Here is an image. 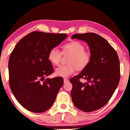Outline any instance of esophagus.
<instances>
[{"mask_svg": "<svg viewBox=\"0 0 130 130\" xmlns=\"http://www.w3.org/2000/svg\"><path fill=\"white\" fill-rule=\"evenodd\" d=\"M69 82V80L67 78H64L63 79V82L64 83H68Z\"/></svg>", "mask_w": 130, "mask_h": 130, "instance_id": "1", "label": "esophagus"}]
</instances>
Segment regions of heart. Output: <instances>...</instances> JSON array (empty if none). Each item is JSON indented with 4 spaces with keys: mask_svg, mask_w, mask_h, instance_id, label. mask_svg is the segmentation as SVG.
Instances as JSON below:
<instances>
[{
    "mask_svg": "<svg viewBox=\"0 0 130 130\" xmlns=\"http://www.w3.org/2000/svg\"><path fill=\"white\" fill-rule=\"evenodd\" d=\"M62 54H69L67 65H61L56 69L55 74L57 76L68 77L72 75L77 70H82L86 68L91 61L90 52L85 50L83 43L78 41H72L65 43L62 47ZM49 61L55 65H59L61 52L56 47L50 50L47 55Z\"/></svg>",
    "mask_w": 130,
    "mask_h": 130,
    "instance_id": "obj_1",
    "label": "heart"
}]
</instances>
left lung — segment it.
Segmentation results:
<instances>
[{
	"label": "left lung",
	"instance_id": "obj_1",
	"mask_svg": "<svg viewBox=\"0 0 130 130\" xmlns=\"http://www.w3.org/2000/svg\"><path fill=\"white\" fill-rule=\"evenodd\" d=\"M71 38L85 41L91 54L89 64L71 78V96L74 104L84 112H92L106 105L113 94L120 79V60L116 51L106 39L94 33L77 34ZM80 78L88 81L83 84Z\"/></svg>",
	"mask_w": 130,
	"mask_h": 130
}]
</instances>
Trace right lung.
<instances>
[{
    "mask_svg": "<svg viewBox=\"0 0 130 130\" xmlns=\"http://www.w3.org/2000/svg\"><path fill=\"white\" fill-rule=\"evenodd\" d=\"M67 36L34 31L22 38L11 52L9 86L19 104L28 111L41 113L53 104L63 79L60 76L45 79L54 71L47 55Z\"/></svg>",
    "mask_w": 130,
    "mask_h": 130,
    "instance_id": "right-lung-1",
    "label": "right lung"
}]
</instances>
